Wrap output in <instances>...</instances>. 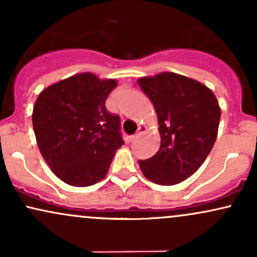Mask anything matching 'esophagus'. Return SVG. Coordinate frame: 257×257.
I'll list each match as a JSON object with an SVG mask.
<instances>
[{
    "mask_svg": "<svg viewBox=\"0 0 257 257\" xmlns=\"http://www.w3.org/2000/svg\"><path fill=\"white\" fill-rule=\"evenodd\" d=\"M145 126H139V128H138V132L137 133H135V134L134 135H132V137H131V140H134V139H137L138 137H139V135H140V134H143V133L144 132H145Z\"/></svg>",
    "mask_w": 257,
    "mask_h": 257,
    "instance_id": "1",
    "label": "esophagus"
}]
</instances>
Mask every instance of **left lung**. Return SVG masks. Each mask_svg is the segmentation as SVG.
Listing matches in <instances>:
<instances>
[{
    "label": "left lung",
    "instance_id": "1",
    "mask_svg": "<svg viewBox=\"0 0 257 257\" xmlns=\"http://www.w3.org/2000/svg\"><path fill=\"white\" fill-rule=\"evenodd\" d=\"M138 83L155 106L161 134L158 152L139 166L150 181L176 185L196 173L213 149L219 102L206 85L174 72L141 77Z\"/></svg>",
    "mask_w": 257,
    "mask_h": 257
}]
</instances>
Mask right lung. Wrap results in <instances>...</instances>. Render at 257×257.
I'll return each instance as SVG.
<instances>
[{
	"label": "right lung",
	"mask_w": 257,
	"mask_h": 257,
	"mask_svg": "<svg viewBox=\"0 0 257 257\" xmlns=\"http://www.w3.org/2000/svg\"><path fill=\"white\" fill-rule=\"evenodd\" d=\"M116 79L83 72L41 91L32 112L37 145L61 181L87 187L101 181L114 152L124 144L120 118L105 101Z\"/></svg>",
	"instance_id": "obj_1"
}]
</instances>
